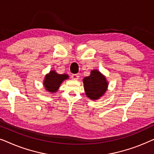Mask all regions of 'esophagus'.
Instances as JSON below:
<instances>
[{"instance_id":"34e87169","label":"esophagus","mask_w":154,"mask_h":154,"mask_svg":"<svg viewBox=\"0 0 154 154\" xmlns=\"http://www.w3.org/2000/svg\"><path fill=\"white\" fill-rule=\"evenodd\" d=\"M79 78V75L78 74H72L71 75V79L73 80H78Z\"/></svg>"}]
</instances>
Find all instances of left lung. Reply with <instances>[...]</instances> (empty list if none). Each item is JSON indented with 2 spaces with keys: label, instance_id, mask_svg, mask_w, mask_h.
Segmentation results:
<instances>
[{
  "label": "left lung",
  "instance_id": "1",
  "mask_svg": "<svg viewBox=\"0 0 154 154\" xmlns=\"http://www.w3.org/2000/svg\"><path fill=\"white\" fill-rule=\"evenodd\" d=\"M84 90L88 97L97 100L104 95L108 88L106 78L97 70H92L90 75L83 80Z\"/></svg>",
  "mask_w": 154,
  "mask_h": 154
}]
</instances>
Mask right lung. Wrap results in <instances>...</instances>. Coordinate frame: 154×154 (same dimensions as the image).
I'll return each mask as SVG.
<instances>
[{
  "label": "right lung",
  "mask_w": 154,
  "mask_h": 154,
  "mask_svg": "<svg viewBox=\"0 0 154 154\" xmlns=\"http://www.w3.org/2000/svg\"><path fill=\"white\" fill-rule=\"evenodd\" d=\"M67 74H58L55 71H50V73L45 75L43 81L45 90L50 92H56L64 80L68 79Z\"/></svg>",
  "instance_id": "right-lung-1"
}]
</instances>
